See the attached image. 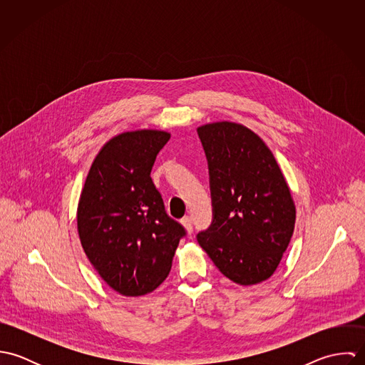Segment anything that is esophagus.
<instances>
[{"label":"esophagus","instance_id":"1","mask_svg":"<svg viewBox=\"0 0 365 365\" xmlns=\"http://www.w3.org/2000/svg\"><path fill=\"white\" fill-rule=\"evenodd\" d=\"M181 225L184 226V229H185L188 233H191V230H192V217H191V216H184V217L181 219Z\"/></svg>","mask_w":365,"mask_h":365}]
</instances>
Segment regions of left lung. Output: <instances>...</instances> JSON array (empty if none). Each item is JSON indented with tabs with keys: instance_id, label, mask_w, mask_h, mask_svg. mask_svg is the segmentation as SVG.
Returning a JSON list of instances; mask_svg holds the SVG:
<instances>
[{
	"instance_id": "1",
	"label": "left lung",
	"mask_w": 365,
	"mask_h": 365,
	"mask_svg": "<svg viewBox=\"0 0 365 365\" xmlns=\"http://www.w3.org/2000/svg\"><path fill=\"white\" fill-rule=\"evenodd\" d=\"M208 158L213 220L198 235L219 271L239 285H256L277 269L295 229L297 209L268 146L242 123L200 126Z\"/></svg>"
}]
</instances>
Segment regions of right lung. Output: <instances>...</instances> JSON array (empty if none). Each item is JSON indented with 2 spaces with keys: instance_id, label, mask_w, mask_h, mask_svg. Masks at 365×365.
Listing matches in <instances>:
<instances>
[{
  "instance_id": "1",
  "label": "right lung",
  "mask_w": 365,
  "mask_h": 365,
  "mask_svg": "<svg viewBox=\"0 0 365 365\" xmlns=\"http://www.w3.org/2000/svg\"><path fill=\"white\" fill-rule=\"evenodd\" d=\"M170 133L123 132L94 158L77 207L86 256L125 297L150 294L167 278L184 227L167 216L150 173Z\"/></svg>"
}]
</instances>
